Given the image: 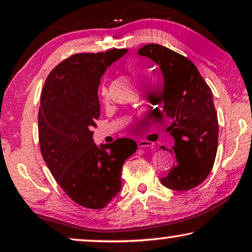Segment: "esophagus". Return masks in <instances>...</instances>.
<instances>
[{"label": "esophagus", "mask_w": 252, "mask_h": 252, "mask_svg": "<svg viewBox=\"0 0 252 252\" xmlns=\"http://www.w3.org/2000/svg\"><path fill=\"white\" fill-rule=\"evenodd\" d=\"M137 144H138V147H140V148H152V150L155 148V144L152 143V141H148V140L140 139L137 141Z\"/></svg>", "instance_id": "esophagus-1"}]
</instances>
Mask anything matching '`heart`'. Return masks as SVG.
<instances>
[{
  "label": "heart",
  "mask_w": 252,
  "mask_h": 252,
  "mask_svg": "<svg viewBox=\"0 0 252 252\" xmlns=\"http://www.w3.org/2000/svg\"><path fill=\"white\" fill-rule=\"evenodd\" d=\"M126 69L129 70V72L132 74L134 77H136V79L143 80V81L151 80V74L148 73L139 63L136 62V60H127L126 63ZM102 95H104V97L107 95V94H106V90H102Z\"/></svg>",
  "instance_id": "b5f03b06"
}]
</instances>
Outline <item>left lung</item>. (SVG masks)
I'll list each match as a JSON object with an SVG mask.
<instances>
[{"label": "left lung", "instance_id": "obj_1", "mask_svg": "<svg viewBox=\"0 0 252 252\" xmlns=\"http://www.w3.org/2000/svg\"><path fill=\"white\" fill-rule=\"evenodd\" d=\"M157 63L163 75V88L154 94L157 115L172 121L170 134L175 139V162L163 186L177 192L189 190L207 179L214 166L218 146V119L212 92L186 57L160 44H147L138 51Z\"/></svg>", "mask_w": 252, "mask_h": 252}]
</instances>
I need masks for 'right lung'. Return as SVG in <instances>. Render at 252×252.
Listing matches in <instances>:
<instances>
[{"mask_svg":"<svg viewBox=\"0 0 252 252\" xmlns=\"http://www.w3.org/2000/svg\"><path fill=\"white\" fill-rule=\"evenodd\" d=\"M126 52L114 49L69 57L52 70L42 91V157L63 192L84 208H105L118 196L123 163L137 151V143L129 138L95 145L92 132L100 116L101 76Z\"/></svg>","mask_w":252,"mask_h":252,"instance_id":"add662e5","label":"right lung"}]
</instances>
